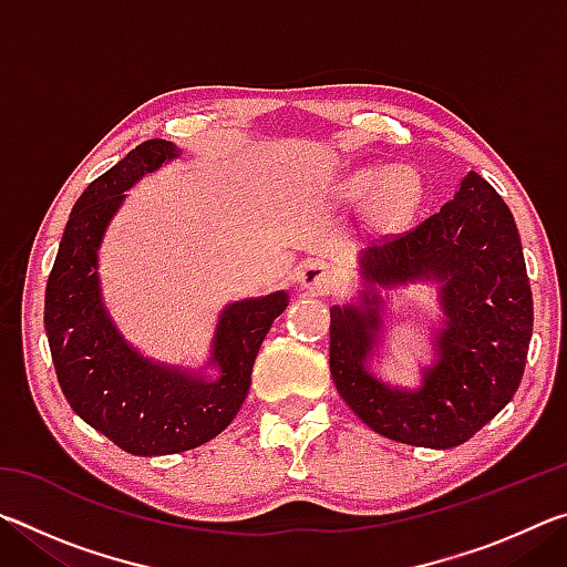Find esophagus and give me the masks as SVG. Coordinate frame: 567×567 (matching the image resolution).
<instances>
[{
	"label": "esophagus",
	"mask_w": 567,
	"mask_h": 567,
	"mask_svg": "<svg viewBox=\"0 0 567 567\" xmlns=\"http://www.w3.org/2000/svg\"><path fill=\"white\" fill-rule=\"evenodd\" d=\"M300 282H302V287H307V290L315 295H328L330 290L338 287L340 272H338V267L328 260H312L302 267Z\"/></svg>",
	"instance_id": "1"
}]
</instances>
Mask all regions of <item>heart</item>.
<instances>
[{
  "instance_id": "b5f03b06",
  "label": "heart",
  "mask_w": 567,
  "mask_h": 567,
  "mask_svg": "<svg viewBox=\"0 0 567 567\" xmlns=\"http://www.w3.org/2000/svg\"><path fill=\"white\" fill-rule=\"evenodd\" d=\"M344 192L352 199L372 197L378 215L385 219L405 217L420 197V179L408 167H362L352 172Z\"/></svg>"
}]
</instances>
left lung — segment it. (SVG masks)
<instances>
[{
    "instance_id": "left-lung-1",
    "label": "left lung",
    "mask_w": 567,
    "mask_h": 567,
    "mask_svg": "<svg viewBox=\"0 0 567 567\" xmlns=\"http://www.w3.org/2000/svg\"><path fill=\"white\" fill-rule=\"evenodd\" d=\"M372 285L443 282L437 364L417 392L382 385L364 368L380 330L378 300L330 310V372L340 398L378 435L447 450L463 445L513 400L533 334V292L511 209L477 172L440 213L364 249Z\"/></svg>"
}]
</instances>
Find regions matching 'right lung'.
<instances>
[{
	"label": "right lung",
	"mask_w": 567,
	"mask_h": 567,
	"mask_svg": "<svg viewBox=\"0 0 567 567\" xmlns=\"http://www.w3.org/2000/svg\"><path fill=\"white\" fill-rule=\"evenodd\" d=\"M172 157V142L147 140L82 192L44 297V328L66 402L124 453L142 457L185 453L223 433L247 398L262 340L290 302L275 292L227 307L215 338L217 380L157 368L124 344L100 300L97 247L124 189Z\"/></svg>",
	"instance_id": "add662e5"
}]
</instances>
